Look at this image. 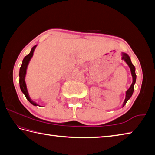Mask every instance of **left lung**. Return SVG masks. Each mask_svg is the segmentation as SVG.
<instances>
[{
	"label": "left lung",
	"mask_w": 155,
	"mask_h": 155,
	"mask_svg": "<svg viewBox=\"0 0 155 155\" xmlns=\"http://www.w3.org/2000/svg\"><path fill=\"white\" fill-rule=\"evenodd\" d=\"M122 59L124 60L126 63L128 64V67H129L130 69V72H131V74H132V77H133V83L131 84L130 88L126 92V97H125V99L124 101V103L123 104V107L126 104L127 102L128 101V99H130V98L132 97L133 91H134V84L136 83V78H137V75L135 73V67L134 66L132 62L130 61V58L127 53H124V52H122Z\"/></svg>",
	"instance_id": "left-lung-1"
}]
</instances>
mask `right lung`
Returning <instances> with one entry per match:
<instances>
[{"mask_svg": "<svg viewBox=\"0 0 155 155\" xmlns=\"http://www.w3.org/2000/svg\"><path fill=\"white\" fill-rule=\"evenodd\" d=\"M37 45L34 46L32 48L31 51L28 55L26 56V57L24 58L22 62V65L21 68H20V71H19V84H20V88H21V90L22 92V93L25 94V96L27 98V99L30 102V103L33 104L34 106H39V105L34 102L32 100H31V98L29 97V94L27 88V84H26L25 83V76L26 74H27V67L29 64V62H30L31 58L33 56L34 51L35 50L36 47H37Z\"/></svg>", "mask_w": 155, "mask_h": 155, "instance_id": "obj_1", "label": "right lung"}]
</instances>
